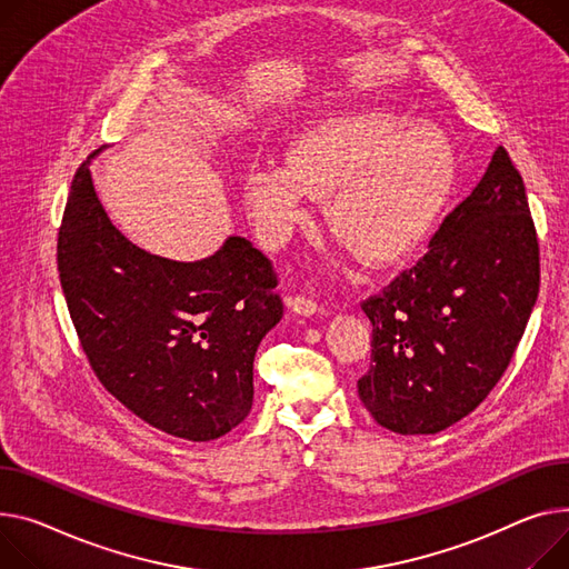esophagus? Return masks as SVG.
<instances>
[{
    "label": "esophagus",
    "instance_id": "1",
    "mask_svg": "<svg viewBox=\"0 0 569 569\" xmlns=\"http://www.w3.org/2000/svg\"><path fill=\"white\" fill-rule=\"evenodd\" d=\"M286 307L290 309V313L301 316V318H311V316H320L322 313V309L316 305V301L311 297H305V295L288 297L286 299Z\"/></svg>",
    "mask_w": 569,
    "mask_h": 569
}]
</instances>
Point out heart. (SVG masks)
<instances>
[{"mask_svg": "<svg viewBox=\"0 0 569 569\" xmlns=\"http://www.w3.org/2000/svg\"><path fill=\"white\" fill-rule=\"evenodd\" d=\"M458 158L443 130L387 111H348L299 130L288 167L253 164L242 194L258 236L281 242L326 194L329 229L372 268H393L432 233L456 189Z\"/></svg>", "mask_w": 569, "mask_h": 569, "instance_id": "1", "label": "heart"}]
</instances>
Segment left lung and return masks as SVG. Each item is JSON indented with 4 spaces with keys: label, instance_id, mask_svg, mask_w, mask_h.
<instances>
[{
    "label": "left lung",
    "instance_id": "8db88e82",
    "mask_svg": "<svg viewBox=\"0 0 569 569\" xmlns=\"http://www.w3.org/2000/svg\"><path fill=\"white\" fill-rule=\"evenodd\" d=\"M540 292L526 189L499 146L430 251L361 309L372 366L363 407L398 435H435L471 413L506 372Z\"/></svg>",
    "mask_w": 569,
    "mask_h": 569
}]
</instances>
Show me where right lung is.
Here are the masks:
<instances>
[{"label": "right lung", "instance_id": "1", "mask_svg": "<svg viewBox=\"0 0 569 569\" xmlns=\"http://www.w3.org/2000/svg\"><path fill=\"white\" fill-rule=\"evenodd\" d=\"M91 158L70 184L59 279L74 329L104 389L167 435L210 441L253 402V357L283 316L272 262L226 238L194 262L153 256L107 217Z\"/></svg>", "mask_w": 569, "mask_h": 569}]
</instances>
